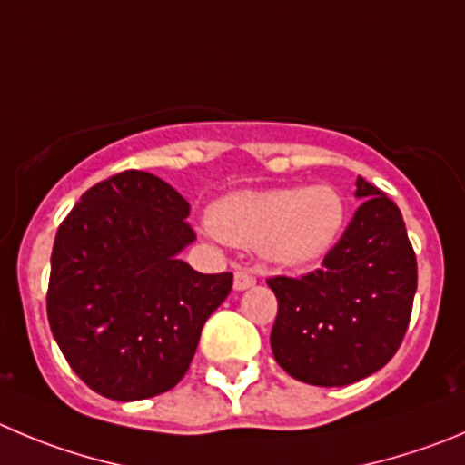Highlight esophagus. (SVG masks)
I'll return each instance as SVG.
<instances>
[{"label": "esophagus", "instance_id": "34e87169", "mask_svg": "<svg viewBox=\"0 0 465 465\" xmlns=\"http://www.w3.org/2000/svg\"><path fill=\"white\" fill-rule=\"evenodd\" d=\"M254 284H257V277H254L252 272L236 271V275H233V289H236V292H245V289H250V286Z\"/></svg>", "mask_w": 465, "mask_h": 465}]
</instances>
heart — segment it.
<instances>
[{
    "label": "heart",
    "instance_id": "obj_1",
    "mask_svg": "<svg viewBox=\"0 0 465 465\" xmlns=\"http://www.w3.org/2000/svg\"><path fill=\"white\" fill-rule=\"evenodd\" d=\"M346 206L328 185L241 190L211 211L213 232L241 247H259L280 266H305L323 257L344 224Z\"/></svg>",
    "mask_w": 465,
    "mask_h": 465
}]
</instances>
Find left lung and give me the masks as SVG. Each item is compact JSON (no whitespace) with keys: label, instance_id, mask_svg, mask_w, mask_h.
<instances>
[{"label":"left lung","instance_id":"obj_1","mask_svg":"<svg viewBox=\"0 0 465 465\" xmlns=\"http://www.w3.org/2000/svg\"><path fill=\"white\" fill-rule=\"evenodd\" d=\"M360 208L319 271L272 277V355L289 376L321 388L362 381L401 344L418 289V262L401 211L358 176Z\"/></svg>","mask_w":465,"mask_h":465}]
</instances>
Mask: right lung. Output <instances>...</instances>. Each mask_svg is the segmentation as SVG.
<instances>
[{"mask_svg":"<svg viewBox=\"0 0 465 465\" xmlns=\"http://www.w3.org/2000/svg\"><path fill=\"white\" fill-rule=\"evenodd\" d=\"M188 215L172 185L130 169L86 190L56 232L47 321L94 392L137 401L172 390L232 292V272L179 259L194 241Z\"/></svg>","mask_w":465,"mask_h":465,"instance_id":"obj_1","label":"right lung"}]
</instances>
